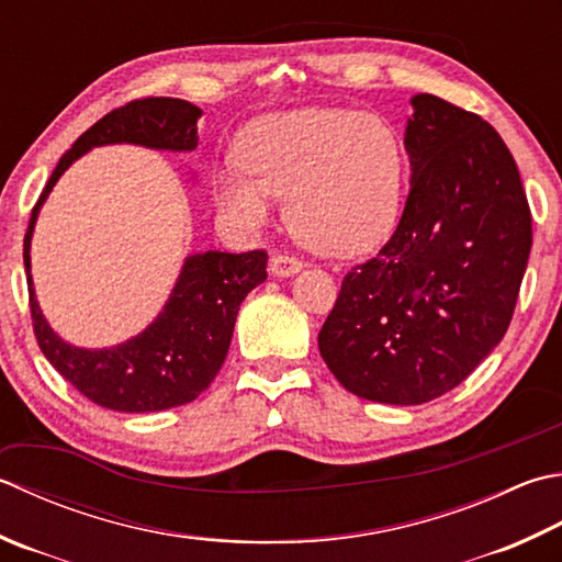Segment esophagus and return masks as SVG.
<instances>
[{
	"label": "esophagus",
	"mask_w": 562,
	"mask_h": 562,
	"mask_svg": "<svg viewBox=\"0 0 562 562\" xmlns=\"http://www.w3.org/2000/svg\"><path fill=\"white\" fill-rule=\"evenodd\" d=\"M270 270L272 274H278V278H290V274L302 270V260L288 250H274L270 258Z\"/></svg>",
	"instance_id": "esophagus-1"
}]
</instances>
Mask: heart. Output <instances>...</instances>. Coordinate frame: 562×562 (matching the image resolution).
<instances>
[{
    "label": "heart",
    "instance_id": "b5f03b06",
    "mask_svg": "<svg viewBox=\"0 0 562 562\" xmlns=\"http://www.w3.org/2000/svg\"><path fill=\"white\" fill-rule=\"evenodd\" d=\"M404 146L392 124L356 109H300L258 121L238 160L214 175V196L240 228L268 224L278 196L306 246L358 256L400 218Z\"/></svg>",
    "mask_w": 562,
    "mask_h": 562
}]
</instances>
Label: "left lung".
<instances>
[{
  "mask_svg": "<svg viewBox=\"0 0 562 562\" xmlns=\"http://www.w3.org/2000/svg\"><path fill=\"white\" fill-rule=\"evenodd\" d=\"M412 104L397 231L346 272L318 331L348 392L402 406L458 387L499 344L531 250L529 200L497 131L441 97Z\"/></svg>",
  "mask_w": 562,
  "mask_h": 562,
  "instance_id": "obj_1",
  "label": "left lung"
}]
</instances>
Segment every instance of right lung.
Masks as SVG:
<instances>
[{
  "label": "right lung",
  "instance_id": "obj_1",
  "mask_svg": "<svg viewBox=\"0 0 562 562\" xmlns=\"http://www.w3.org/2000/svg\"><path fill=\"white\" fill-rule=\"evenodd\" d=\"M202 109L175 97H140L112 109L75 140L43 187L24 238L31 324L50 366L87 400L114 412H160L200 397L222 370L236 314L246 294L268 278V252L206 250L184 260L168 304L146 331L116 348L82 350L65 344L43 318L31 284V234L53 184L82 153L104 143L194 150Z\"/></svg>",
  "mask_w": 562,
  "mask_h": 562
}]
</instances>
